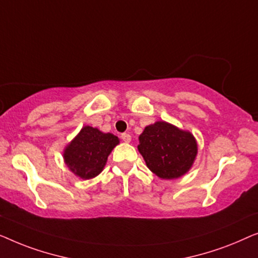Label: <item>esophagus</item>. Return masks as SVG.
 <instances>
[{
    "label": "esophagus",
    "mask_w": 258,
    "mask_h": 258,
    "mask_svg": "<svg viewBox=\"0 0 258 258\" xmlns=\"http://www.w3.org/2000/svg\"><path fill=\"white\" fill-rule=\"evenodd\" d=\"M121 139H122V141H125V143H130L132 138H131V134H128V133H122Z\"/></svg>",
    "instance_id": "1"
}]
</instances>
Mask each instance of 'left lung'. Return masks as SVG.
Wrapping results in <instances>:
<instances>
[{"label":"left lung","instance_id":"1","mask_svg":"<svg viewBox=\"0 0 258 258\" xmlns=\"http://www.w3.org/2000/svg\"><path fill=\"white\" fill-rule=\"evenodd\" d=\"M138 150L148 168L165 180L182 176L193 166L198 144L193 134L166 121L145 127Z\"/></svg>","mask_w":258,"mask_h":258}]
</instances>
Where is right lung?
I'll list each match as a JSON object with an SVG mask.
<instances>
[{"label":"right lung","mask_w":258,"mask_h":258,"mask_svg":"<svg viewBox=\"0 0 258 258\" xmlns=\"http://www.w3.org/2000/svg\"><path fill=\"white\" fill-rule=\"evenodd\" d=\"M119 144V138L84 126L77 137L65 147L64 161L70 170L82 179H92L101 173L107 157Z\"/></svg>","instance_id":"add662e5"}]
</instances>
